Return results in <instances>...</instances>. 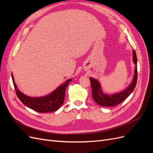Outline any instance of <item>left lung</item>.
Segmentation results:
<instances>
[{
    "instance_id": "1",
    "label": "left lung",
    "mask_w": 153,
    "mask_h": 153,
    "mask_svg": "<svg viewBox=\"0 0 153 153\" xmlns=\"http://www.w3.org/2000/svg\"><path fill=\"white\" fill-rule=\"evenodd\" d=\"M133 61L135 64L133 80L126 89L119 93L110 95L105 94L101 90L100 82L94 78H89L92 88V96L96 103L103 106H114L121 103L131 94L135 89L137 81V58L135 50L133 51Z\"/></svg>"
}]
</instances>
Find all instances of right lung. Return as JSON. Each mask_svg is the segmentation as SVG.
<instances>
[{"instance_id":"obj_1","label":"right lung","mask_w":153,"mask_h":153,"mask_svg":"<svg viewBox=\"0 0 153 153\" xmlns=\"http://www.w3.org/2000/svg\"><path fill=\"white\" fill-rule=\"evenodd\" d=\"M11 75L14 87H15L18 98L27 107L40 113L54 112L61 107L64 103V98H65L66 87L69 84V82L72 80V78L68 80L64 84L60 85L52 93L47 96L39 97V98H33V97H29L25 95L18 90L15 84V80H14V77L12 73Z\"/></svg>"}]
</instances>
